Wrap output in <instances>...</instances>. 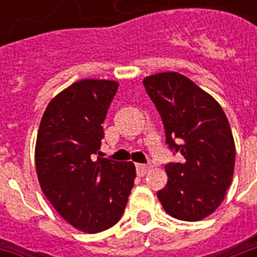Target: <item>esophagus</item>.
<instances>
[{
  "mask_svg": "<svg viewBox=\"0 0 257 257\" xmlns=\"http://www.w3.org/2000/svg\"><path fill=\"white\" fill-rule=\"evenodd\" d=\"M150 169V165H145V164H138V165H136V172H138L139 176H145L146 173L149 172Z\"/></svg>",
  "mask_w": 257,
  "mask_h": 257,
  "instance_id": "esophagus-1",
  "label": "esophagus"
}]
</instances>
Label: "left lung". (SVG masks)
<instances>
[{"instance_id": "1", "label": "left lung", "mask_w": 257, "mask_h": 257, "mask_svg": "<svg viewBox=\"0 0 257 257\" xmlns=\"http://www.w3.org/2000/svg\"><path fill=\"white\" fill-rule=\"evenodd\" d=\"M143 85L161 115L169 149L184 157L165 167L168 183L158 199L172 217L202 220L231 184L235 145L228 119L209 93L182 74H154Z\"/></svg>"}]
</instances>
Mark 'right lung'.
Segmentation results:
<instances>
[{"mask_svg":"<svg viewBox=\"0 0 257 257\" xmlns=\"http://www.w3.org/2000/svg\"><path fill=\"white\" fill-rule=\"evenodd\" d=\"M117 89L118 82L108 79L74 82L49 101L37 135L42 193L64 220L89 234L121 219L136 178L132 162L93 160Z\"/></svg>","mask_w":257,"mask_h":257,"instance_id":"right-lung-1","label":"right lung"}]
</instances>
